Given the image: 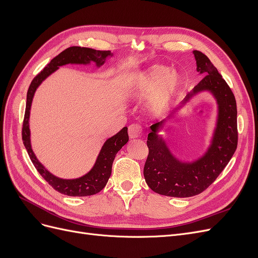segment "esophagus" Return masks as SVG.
Masks as SVG:
<instances>
[{
    "label": "esophagus",
    "instance_id": "esophagus-1",
    "mask_svg": "<svg viewBox=\"0 0 258 258\" xmlns=\"http://www.w3.org/2000/svg\"><path fill=\"white\" fill-rule=\"evenodd\" d=\"M142 134V127L140 126L139 123H134V124H130L129 126V137L130 139L135 140L140 138Z\"/></svg>",
    "mask_w": 258,
    "mask_h": 258
}]
</instances>
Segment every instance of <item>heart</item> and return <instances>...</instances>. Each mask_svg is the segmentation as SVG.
<instances>
[{
  "label": "heart",
  "mask_w": 258,
  "mask_h": 258,
  "mask_svg": "<svg viewBox=\"0 0 258 258\" xmlns=\"http://www.w3.org/2000/svg\"><path fill=\"white\" fill-rule=\"evenodd\" d=\"M181 76L163 66H153L139 74L131 85L132 95L147 99L148 111L154 116L165 115L181 86Z\"/></svg>",
  "instance_id": "1"
}]
</instances>
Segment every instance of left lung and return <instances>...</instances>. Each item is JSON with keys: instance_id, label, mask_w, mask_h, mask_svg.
<instances>
[{"instance_id": "obj_1", "label": "left lung", "mask_w": 258, "mask_h": 258, "mask_svg": "<svg viewBox=\"0 0 258 258\" xmlns=\"http://www.w3.org/2000/svg\"><path fill=\"white\" fill-rule=\"evenodd\" d=\"M192 52L196 59L197 72L205 77L185 97L179 108L199 92L208 91L217 104L216 123L206 153L192 161L178 159L159 136L163 124L176 112L170 114L168 120L152 124V131L147 137L148 156L143 173L150 188L163 196L186 198L206 190L227 166L238 144L235 96L206 54L198 50Z\"/></svg>"}]
</instances>
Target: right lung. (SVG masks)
I'll return each mask as SVG.
<instances>
[{
	"instance_id": "add662e5",
	"label": "right lung",
	"mask_w": 258,
	"mask_h": 258,
	"mask_svg": "<svg viewBox=\"0 0 258 258\" xmlns=\"http://www.w3.org/2000/svg\"><path fill=\"white\" fill-rule=\"evenodd\" d=\"M108 57H113V53L110 50H96L87 47H80L73 46L60 52L57 57H54L49 63L46 66L41 73H38L33 81L31 82L30 87L27 93V104L25 119L22 124V141L25 144L26 150L30 156L34 167L38 171L43 178L47 182L53 189L73 197H85L98 194L104 188L108 178L112 173V165L115 159L116 154L120 148L128 142V128L123 127L119 132L111 138H108L104 142L102 148L98 155L95 165L89 172L77 178H61L53 175L46 169L42 163L36 158V156L31 145V134H30V111L32 105V100L36 89L49 75L66 64H90V62H95L96 66L100 68L105 63V60Z\"/></svg>"
}]
</instances>
